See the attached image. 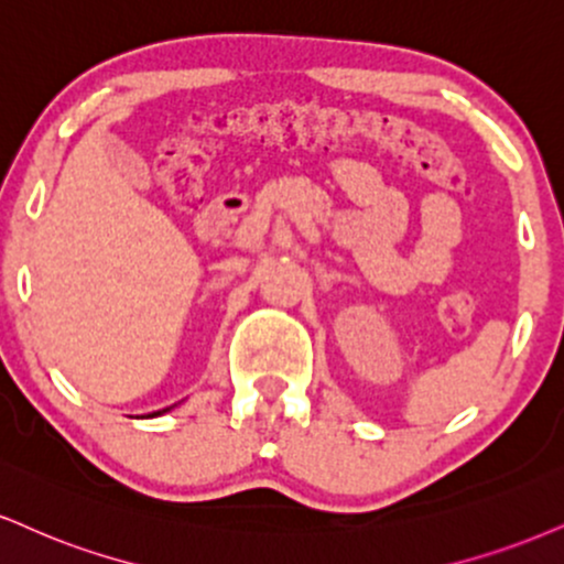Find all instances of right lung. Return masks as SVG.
<instances>
[{"label":"right lung","mask_w":564,"mask_h":564,"mask_svg":"<svg viewBox=\"0 0 564 564\" xmlns=\"http://www.w3.org/2000/svg\"><path fill=\"white\" fill-rule=\"evenodd\" d=\"M167 410H171V406H165V410H160V412H152V417L154 415H162V412H167Z\"/></svg>","instance_id":"1"}]
</instances>
